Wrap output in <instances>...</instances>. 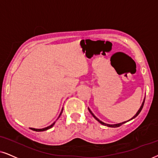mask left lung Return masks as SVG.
Instances as JSON below:
<instances>
[{
    "label": "left lung",
    "instance_id": "left-lung-1",
    "mask_svg": "<svg viewBox=\"0 0 158 158\" xmlns=\"http://www.w3.org/2000/svg\"><path fill=\"white\" fill-rule=\"evenodd\" d=\"M144 101H145V98H144V99H143V101L142 104H141V106L140 109H139V111H137V113H136V114H135L134 116H133V117H132V118H131V119H129V120H127V121L123 122V123H118V124H114V125H109V124H106V123H103V122H102V121H101V120H100V119H98V118H97V117H95V116L93 114V112H92V111H91V110H90V109H89V108H88V110H89V112H90V114H91L93 116V117H94V118H95V119H96V120H97V121H98L100 123H101V124H102V125H106V126H108V127H119V126H120V125H123V124H124V123H127V122H128V121H130V120H131V119H134V118H135V117H137V116L139 114V113H140V112H141V109H142V108H143V104H144Z\"/></svg>",
    "mask_w": 158,
    "mask_h": 158
}]
</instances>
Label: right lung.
<instances>
[{
  "mask_svg": "<svg viewBox=\"0 0 158 158\" xmlns=\"http://www.w3.org/2000/svg\"><path fill=\"white\" fill-rule=\"evenodd\" d=\"M62 112H63V109H62L61 112H60V115H59L58 118L60 117V116L61 115ZM55 123H54L52 124L51 125H49V126H48V127H44V128H42V129H35V128H31V130H33V131H38V132H40V131H47V130H48V129L51 128V127H53V125H55Z\"/></svg>",
  "mask_w": 158,
  "mask_h": 158,
  "instance_id": "right-lung-1",
  "label": "right lung"
}]
</instances>
